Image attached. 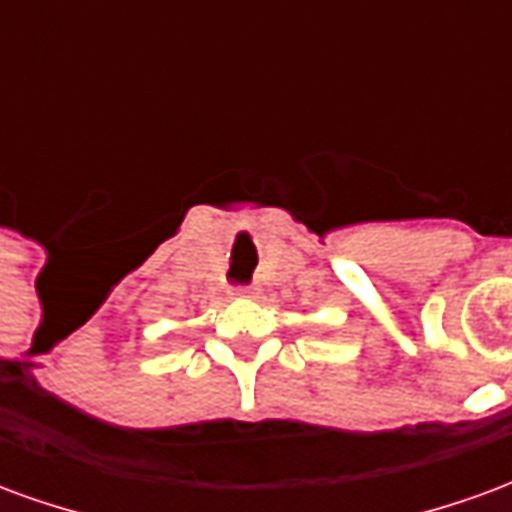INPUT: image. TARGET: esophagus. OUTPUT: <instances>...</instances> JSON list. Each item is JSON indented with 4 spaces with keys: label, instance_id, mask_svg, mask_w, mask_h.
I'll return each instance as SVG.
<instances>
[{
    "label": "esophagus",
    "instance_id": "1",
    "mask_svg": "<svg viewBox=\"0 0 512 512\" xmlns=\"http://www.w3.org/2000/svg\"><path fill=\"white\" fill-rule=\"evenodd\" d=\"M230 296H241V299H249V296H255V288H233V290H230Z\"/></svg>",
    "mask_w": 512,
    "mask_h": 512
}]
</instances>
